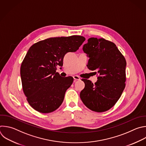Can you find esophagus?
Masks as SVG:
<instances>
[{"instance_id":"1","label":"esophagus","mask_w":146,"mask_h":146,"mask_svg":"<svg viewBox=\"0 0 146 146\" xmlns=\"http://www.w3.org/2000/svg\"><path fill=\"white\" fill-rule=\"evenodd\" d=\"M73 78L74 80H78V81L80 80V78L78 76H74Z\"/></svg>"}]
</instances>
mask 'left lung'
<instances>
[{"label":"left lung","instance_id":"8db88e82","mask_svg":"<svg viewBox=\"0 0 146 146\" xmlns=\"http://www.w3.org/2000/svg\"><path fill=\"white\" fill-rule=\"evenodd\" d=\"M82 50L89 58L88 68L99 76L94 84L82 79L85 88L80 98L93 111H107L116 103L125 88V59L114 43L104 38H89Z\"/></svg>","mask_w":146,"mask_h":146}]
</instances>
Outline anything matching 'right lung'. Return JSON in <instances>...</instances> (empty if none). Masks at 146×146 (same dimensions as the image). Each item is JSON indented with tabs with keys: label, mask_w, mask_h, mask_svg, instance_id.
I'll list each match as a JSON object with an SVG mask.
<instances>
[{
	"label": "right lung",
	"mask_w": 146,
	"mask_h": 146,
	"mask_svg": "<svg viewBox=\"0 0 146 146\" xmlns=\"http://www.w3.org/2000/svg\"><path fill=\"white\" fill-rule=\"evenodd\" d=\"M85 40L80 35L50 38L30 47L21 65V77L27 100L35 110L50 113L61 105L73 78L60 76L57 66H62L65 55L76 52Z\"/></svg>",
	"instance_id": "1"
}]
</instances>
